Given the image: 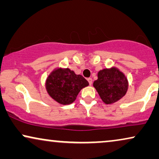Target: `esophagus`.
I'll return each mask as SVG.
<instances>
[{
  "mask_svg": "<svg viewBox=\"0 0 159 159\" xmlns=\"http://www.w3.org/2000/svg\"><path fill=\"white\" fill-rule=\"evenodd\" d=\"M87 81H88V82H89V85L91 86V85H92V78H87Z\"/></svg>",
  "mask_w": 159,
  "mask_h": 159,
  "instance_id": "1",
  "label": "esophagus"
}]
</instances>
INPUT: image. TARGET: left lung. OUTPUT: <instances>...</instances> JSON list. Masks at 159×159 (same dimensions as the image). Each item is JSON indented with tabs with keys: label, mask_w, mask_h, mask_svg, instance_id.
<instances>
[{
	"label": "left lung",
	"mask_w": 159,
	"mask_h": 159,
	"mask_svg": "<svg viewBox=\"0 0 159 159\" xmlns=\"http://www.w3.org/2000/svg\"><path fill=\"white\" fill-rule=\"evenodd\" d=\"M94 87L106 104H111L119 100L128 90V80L116 68L103 69L98 72V79L94 81Z\"/></svg>",
	"instance_id": "obj_1"
}]
</instances>
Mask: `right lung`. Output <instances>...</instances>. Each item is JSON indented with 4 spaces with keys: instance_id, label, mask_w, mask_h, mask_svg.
Wrapping results in <instances>:
<instances>
[{
    "instance_id": "1",
    "label": "right lung",
    "mask_w": 159,
    "mask_h": 159,
    "mask_svg": "<svg viewBox=\"0 0 159 159\" xmlns=\"http://www.w3.org/2000/svg\"><path fill=\"white\" fill-rule=\"evenodd\" d=\"M89 85L83 76L70 69H57L50 74L46 81V89L58 103L67 105L75 100L82 88Z\"/></svg>"
}]
</instances>
